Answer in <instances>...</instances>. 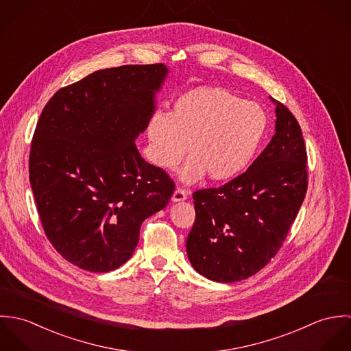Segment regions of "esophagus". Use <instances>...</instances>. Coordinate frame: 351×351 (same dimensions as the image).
<instances>
[{"label":"esophagus","mask_w":351,"mask_h":351,"mask_svg":"<svg viewBox=\"0 0 351 351\" xmlns=\"http://www.w3.org/2000/svg\"><path fill=\"white\" fill-rule=\"evenodd\" d=\"M186 197H188V192H186V191H184V189H181V188H177V189L174 191V193H173L171 201H174V202H180V201L186 200Z\"/></svg>","instance_id":"obj_1"}]
</instances>
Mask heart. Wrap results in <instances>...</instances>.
I'll list each match as a JSON object with an SVG mask.
<instances>
[{"mask_svg": "<svg viewBox=\"0 0 351 351\" xmlns=\"http://www.w3.org/2000/svg\"><path fill=\"white\" fill-rule=\"evenodd\" d=\"M267 130V116L256 102L242 100L221 86H200L181 95L173 113L155 110L146 134L151 160L166 170L192 155L178 171L184 184L208 174L228 181L250 166Z\"/></svg>", "mask_w": 351, "mask_h": 351, "instance_id": "b5f03b06", "label": "heart"}]
</instances>
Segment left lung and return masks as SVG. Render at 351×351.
Instances as JSON below:
<instances>
[{
    "mask_svg": "<svg viewBox=\"0 0 351 351\" xmlns=\"http://www.w3.org/2000/svg\"><path fill=\"white\" fill-rule=\"evenodd\" d=\"M276 106L274 135L250 167L221 188L193 193L196 220L188 258L201 276L237 282L280 250L306 193V151L292 112Z\"/></svg>",
    "mask_w": 351,
    "mask_h": 351,
    "instance_id": "left-lung-1",
    "label": "left lung"
}]
</instances>
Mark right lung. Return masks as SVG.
Instances as JSON below:
<instances>
[{
  "mask_svg": "<svg viewBox=\"0 0 351 351\" xmlns=\"http://www.w3.org/2000/svg\"><path fill=\"white\" fill-rule=\"evenodd\" d=\"M166 64L104 69L59 89L32 139L29 182L45 232L70 263L105 273L125 263L142 223L174 182L135 141L155 112Z\"/></svg>",
  "mask_w": 351,
  "mask_h": 351,
  "instance_id": "right-lung-1",
  "label": "right lung"
}]
</instances>
